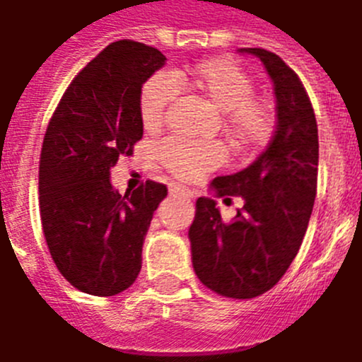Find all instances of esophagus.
<instances>
[{
	"instance_id": "1",
	"label": "esophagus",
	"mask_w": 362,
	"mask_h": 362,
	"mask_svg": "<svg viewBox=\"0 0 362 362\" xmlns=\"http://www.w3.org/2000/svg\"><path fill=\"white\" fill-rule=\"evenodd\" d=\"M169 194L175 197V199H185V200H191L193 199V193L189 189H185L184 185H178V184H173L169 187Z\"/></svg>"
}]
</instances>
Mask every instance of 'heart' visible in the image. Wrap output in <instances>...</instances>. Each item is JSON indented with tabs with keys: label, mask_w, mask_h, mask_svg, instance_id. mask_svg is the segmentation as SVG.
<instances>
[{
	"label": "heart",
	"mask_w": 362,
	"mask_h": 362,
	"mask_svg": "<svg viewBox=\"0 0 362 362\" xmlns=\"http://www.w3.org/2000/svg\"><path fill=\"white\" fill-rule=\"evenodd\" d=\"M177 87H187L218 109L222 127L238 149H257L268 142L275 127V109L255 94V81L238 64L226 58L202 59L189 67L173 69L169 76L155 74L140 90V118L147 131L162 125ZM220 142H191L168 138L156 147V156L168 171L182 180H197L224 160Z\"/></svg>",
	"instance_id": "1"
}]
</instances>
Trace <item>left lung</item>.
Instances as JSON below:
<instances>
[{"instance_id": "8db88e82", "label": "left lung", "mask_w": 362, "mask_h": 362, "mask_svg": "<svg viewBox=\"0 0 362 362\" xmlns=\"http://www.w3.org/2000/svg\"><path fill=\"white\" fill-rule=\"evenodd\" d=\"M260 59L273 81L276 129L246 169L216 177V197H242L231 222L209 197L197 200L189 228L191 260L204 286L222 297L253 298L272 290L303 244L317 194L319 133L303 81L264 49H240ZM228 200V199H226Z\"/></svg>"}]
</instances>
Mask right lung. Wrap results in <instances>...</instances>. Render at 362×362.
<instances>
[{
    "mask_svg": "<svg viewBox=\"0 0 362 362\" xmlns=\"http://www.w3.org/2000/svg\"><path fill=\"white\" fill-rule=\"evenodd\" d=\"M165 65L155 47L111 43L71 81L50 118L40 156V215L50 257L76 290L122 293L142 269V246L168 187L147 180L120 194L118 158L142 138L140 90Z\"/></svg>",
    "mask_w": 362,
    "mask_h": 362,
    "instance_id": "right-lung-1",
    "label": "right lung"
}]
</instances>
